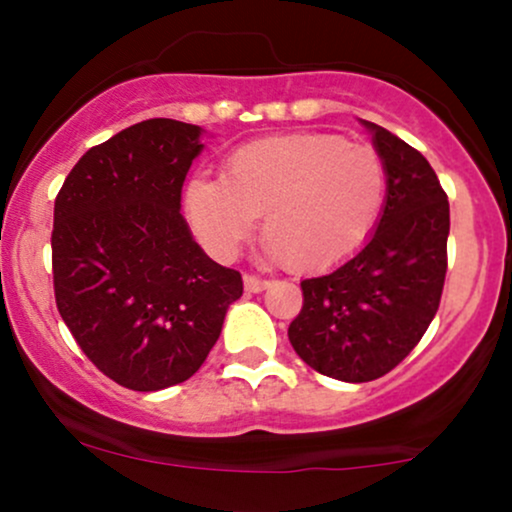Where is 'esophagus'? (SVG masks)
Masks as SVG:
<instances>
[{
	"mask_svg": "<svg viewBox=\"0 0 512 512\" xmlns=\"http://www.w3.org/2000/svg\"><path fill=\"white\" fill-rule=\"evenodd\" d=\"M243 284H245V291H248V293H260V291L267 289V281L260 279V276H255V274H245Z\"/></svg>",
	"mask_w": 512,
	"mask_h": 512,
	"instance_id": "obj_1",
	"label": "esophagus"
}]
</instances>
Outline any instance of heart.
<instances>
[{"label": "heart", "instance_id": "b5f03b06", "mask_svg": "<svg viewBox=\"0 0 512 512\" xmlns=\"http://www.w3.org/2000/svg\"><path fill=\"white\" fill-rule=\"evenodd\" d=\"M383 202L378 151L320 132L238 146L221 178L195 175L185 187L187 219L214 255H236L262 214L269 252L298 274L349 260L378 223Z\"/></svg>", "mask_w": 512, "mask_h": 512}]
</instances>
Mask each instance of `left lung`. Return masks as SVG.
I'll return each instance as SVG.
<instances>
[{"label":"left lung","mask_w":512,"mask_h":512,"mask_svg":"<svg viewBox=\"0 0 512 512\" xmlns=\"http://www.w3.org/2000/svg\"><path fill=\"white\" fill-rule=\"evenodd\" d=\"M385 168L375 233L330 274L301 281L289 325L296 354L344 383L383 378L419 344L438 313L448 272L450 204L436 170L407 142L361 120Z\"/></svg>","instance_id":"left-lung-1"}]
</instances>
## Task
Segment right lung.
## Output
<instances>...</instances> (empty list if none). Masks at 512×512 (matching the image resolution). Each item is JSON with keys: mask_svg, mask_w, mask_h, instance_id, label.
Masks as SVG:
<instances>
[{"mask_svg": "<svg viewBox=\"0 0 512 512\" xmlns=\"http://www.w3.org/2000/svg\"><path fill=\"white\" fill-rule=\"evenodd\" d=\"M204 129L154 117L93 146L55 199L52 276L64 325L117 385L156 392L197 373L243 276L180 214Z\"/></svg>", "mask_w": 512, "mask_h": 512, "instance_id": "add662e5", "label": "right lung"}]
</instances>
